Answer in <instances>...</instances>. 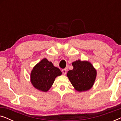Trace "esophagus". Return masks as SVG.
Segmentation results:
<instances>
[{"instance_id": "34e87169", "label": "esophagus", "mask_w": 121, "mask_h": 121, "mask_svg": "<svg viewBox=\"0 0 121 121\" xmlns=\"http://www.w3.org/2000/svg\"><path fill=\"white\" fill-rule=\"evenodd\" d=\"M62 73L64 74V75H65L66 73H67V69H63L62 70Z\"/></svg>"}]
</instances>
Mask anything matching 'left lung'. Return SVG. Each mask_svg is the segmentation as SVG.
<instances>
[{"instance_id":"left-lung-1","label":"left lung","mask_w":121,"mask_h":121,"mask_svg":"<svg viewBox=\"0 0 121 121\" xmlns=\"http://www.w3.org/2000/svg\"><path fill=\"white\" fill-rule=\"evenodd\" d=\"M73 70H69L67 77L74 89L79 92L89 90L93 86L96 77V70L88 61L76 60L72 63Z\"/></svg>"}]
</instances>
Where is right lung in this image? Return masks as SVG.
<instances>
[{
  "mask_svg": "<svg viewBox=\"0 0 121 121\" xmlns=\"http://www.w3.org/2000/svg\"><path fill=\"white\" fill-rule=\"evenodd\" d=\"M60 75L62 72L60 69L44 58L36 64L31 71V82L36 89L47 92L52 86L56 77Z\"/></svg>",
  "mask_w": 121,
  "mask_h": 121,
  "instance_id": "obj_1",
  "label": "right lung"
}]
</instances>
